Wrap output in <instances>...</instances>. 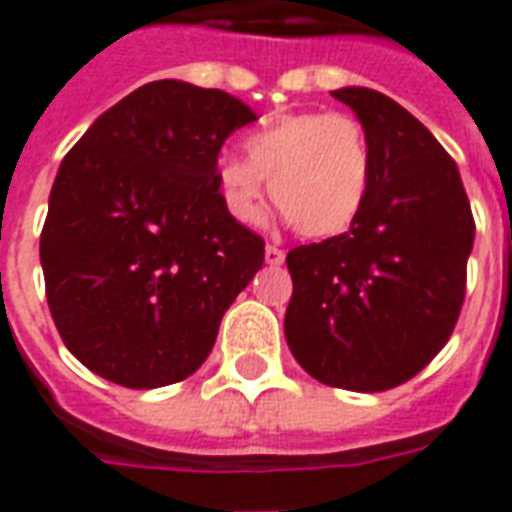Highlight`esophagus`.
<instances>
[{
	"mask_svg": "<svg viewBox=\"0 0 512 512\" xmlns=\"http://www.w3.org/2000/svg\"><path fill=\"white\" fill-rule=\"evenodd\" d=\"M266 263H268V266H282V263H285V249H279V246L268 244L266 246Z\"/></svg>",
	"mask_w": 512,
	"mask_h": 512,
	"instance_id": "34e87169",
	"label": "esophagus"
}]
</instances>
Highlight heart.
<instances>
[{"label":"heart","mask_w":512,"mask_h":512,"mask_svg":"<svg viewBox=\"0 0 512 512\" xmlns=\"http://www.w3.org/2000/svg\"><path fill=\"white\" fill-rule=\"evenodd\" d=\"M246 160L217 162L222 206L241 225H255L268 192L301 236L331 238L361 217L374 173L372 140L350 113L298 111L246 135Z\"/></svg>","instance_id":"b5f03b06"}]
</instances>
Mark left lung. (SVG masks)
I'll return each instance as SVG.
<instances>
[{"label": "left lung", "instance_id": "8db88e82", "mask_svg": "<svg viewBox=\"0 0 512 512\" xmlns=\"http://www.w3.org/2000/svg\"><path fill=\"white\" fill-rule=\"evenodd\" d=\"M333 97L372 140V187L347 233L287 252L285 336L314 380L391 391L456 328L475 219L453 157L410 111L363 86Z\"/></svg>", "mask_w": 512, "mask_h": 512}]
</instances>
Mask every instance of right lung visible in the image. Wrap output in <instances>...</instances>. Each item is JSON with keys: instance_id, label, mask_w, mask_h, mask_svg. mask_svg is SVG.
Listing matches in <instances>:
<instances>
[{"instance_id": "1", "label": "right lung", "mask_w": 512, "mask_h": 512, "mask_svg": "<svg viewBox=\"0 0 512 512\" xmlns=\"http://www.w3.org/2000/svg\"><path fill=\"white\" fill-rule=\"evenodd\" d=\"M255 119L227 92L154 81L67 151L40 263L56 331L86 369L140 391L206 361L266 257L217 189L222 143Z\"/></svg>"}]
</instances>
